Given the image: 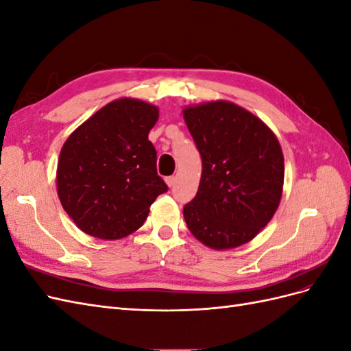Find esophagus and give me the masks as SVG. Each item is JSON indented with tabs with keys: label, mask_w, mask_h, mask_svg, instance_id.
Here are the masks:
<instances>
[{
	"label": "esophagus",
	"mask_w": 351,
	"mask_h": 351,
	"mask_svg": "<svg viewBox=\"0 0 351 351\" xmlns=\"http://www.w3.org/2000/svg\"><path fill=\"white\" fill-rule=\"evenodd\" d=\"M165 183L168 184V187H173L174 183H176V177L174 176H169L165 178Z\"/></svg>",
	"instance_id": "1"
}]
</instances>
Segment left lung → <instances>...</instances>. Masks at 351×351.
I'll return each instance as SVG.
<instances>
[{"label": "left lung", "instance_id": "obj_1", "mask_svg": "<svg viewBox=\"0 0 351 351\" xmlns=\"http://www.w3.org/2000/svg\"><path fill=\"white\" fill-rule=\"evenodd\" d=\"M183 115L202 158L197 193L183 209L186 224L210 249L241 246L280 205L284 156L277 136L228 101L187 107Z\"/></svg>", "mask_w": 351, "mask_h": 351}]
</instances>
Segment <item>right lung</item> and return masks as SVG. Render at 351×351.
<instances>
[{"instance_id": "obj_1", "label": "right lung", "mask_w": 351, "mask_h": 351, "mask_svg": "<svg viewBox=\"0 0 351 351\" xmlns=\"http://www.w3.org/2000/svg\"><path fill=\"white\" fill-rule=\"evenodd\" d=\"M158 115L152 104L121 98L69 136L60 152L57 190L62 208L83 232L104 240L129 236L168 190L147 139Z\"/></svg>"}]
</instances>
